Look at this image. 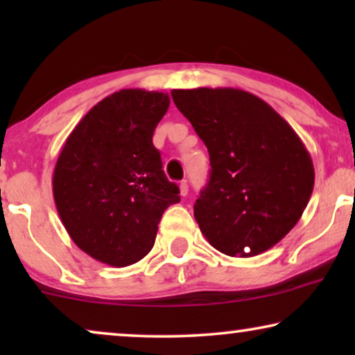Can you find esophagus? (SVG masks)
Listing matches in <instances>:
<instances>
[{"label": "esophagus", "instance_id": "34e87169", "mask_svg": "<svg viewBox=\"0 0 355 355\" xmlns=\"http://www.w3.org/2000/svg\"><path fill=\"white\" fill-rule=\"evenodd\" d=\"M179 192H181V197H186L189 193V186L186 181H182L181 184H179Z\"/></svg>", "mask_w": 355, "mask_h": 355}]
</instances>
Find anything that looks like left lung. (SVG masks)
Returning a JSON list of instances; mask_svg holds the SVG:
<instances>
[{
  "label": "left lung",
  "instance_id": "1",
  "mask_svg": "<svg viewBox=\"0 0 355 355\" xmlns=\"http://www.w3.org/2000/svg\"><path fill=\"white\" fill-rule=\"evenodd\" d=\"M171 95L210 153V181L193 205L202 234L230 257L263 254L297 225L312 196L315 171L304 142L245 90L200 87Z\"/></svg>",
  "mask_w": 355,
  "mask_h": 355
}]
</instances>
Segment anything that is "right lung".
Masks as SVG:
<instances>
[{"label": "right lung", "instance_id": "1", "mask_svg": "<svg viewBox=\"0 0 355 355\" xmlns=\"http://www.w3.org/2000/svg\"><path fill=\"white\" fill-rule=\"evenodd\" d=\"M163 92L123 89L96 103L62 145L53 197L67 234L92 259L129 266L152 250L164 210L181 200L153 132Z\"/></svg>", "mask_w": 355, "mask_h": 355}]
</instances>
